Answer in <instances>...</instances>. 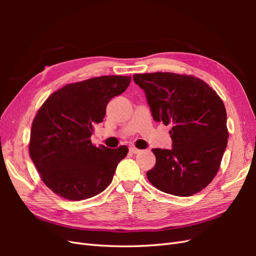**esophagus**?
Wrapping results in <instances>:
<instances>
[{
  "instance_id": "obj_1",
  "label": "esophagus",
  "mask_w": 256,
  "mask_h": 256,
  "mask_svg": "<svg viewBox=\"0 0 256 256\" xmlns=\"http://www.w3.org/2000/svg\"><path fill=\"white\" fill-rule=\"evenodd\" d=\"M129 152H132V154H138V152H140L141 150H138V148H136V147H134V146H131L130 148H129Z\"/></svg>"
}]
</instances>
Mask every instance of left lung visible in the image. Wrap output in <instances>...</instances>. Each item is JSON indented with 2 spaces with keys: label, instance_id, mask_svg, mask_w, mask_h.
Returning <instances> with one entry per match:
<instances>
[{
  "label": "left lung",
  "instance_id": "obj_1",
  "mask_svg": "<svg viewBox=\"0 0 256 256\" xmlns=\"http://www.w3.org/2000/svg\"><path fill=\"white\" fill-rule=\"evenodd\" d=\"M152 118L171 125L172 150H152L156 164L147 172L154 187L190 196L206 188L218 172L228 145L226 111L203 80L173 72L134 74Z\"/></svg>",
  "mask_w": 256,
  "mask_h": 256
}]
</instances>
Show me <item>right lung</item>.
<instances>
[{
    "label": "right lung",
    "instance_id": "1",
    "mask_svg": "<svg viewBox=\"0 0 256 256\" xmlns=\"http://www.w3.org/2000/svg\"><path fill=\"white\" fill-rule=\"evenodd\" d=\"M131 76H104L67 84L38 110L30 129V156L56 194L81 200L102 192L113 180L127 146L96 147L90 138L110 100L129 86Z\"/></svg>",
    "mask_w": 256,
    "mask_h": 256
}]
</instances>
